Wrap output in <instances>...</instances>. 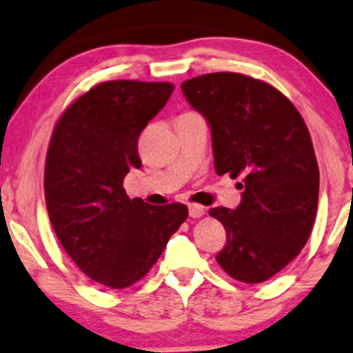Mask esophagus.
Instances as JSON below:
<instances>
[{
  "label": "esophagus",
  "instance_id": "obj_1",
  "mask_svg": "<svg viewBox=\"0 0 353 353\" xmlns=\"http://www.w3.org/2000/svg\"><path fill=\"white\" fill-rule=\"evenodd\" d=\"M188 211H190V216L193 217V219H198V217H203L204 214H206V208L201 206V204H190Z\"/></svg>",
  "mask_w": 353,
  "mask_h": 353
}]
</instances>
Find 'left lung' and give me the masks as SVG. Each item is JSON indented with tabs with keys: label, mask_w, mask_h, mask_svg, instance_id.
Returning <instances> with one entry per match:
<instances>
[{
	"label": "left lung",
	"mask_w": 353,
	"mask_h": 353,
	"mask_svg": "<svg viewBox=\"0 0 353 353\" xmlns=\"http://www.w3.org/2000/svg\"><path fill=\"white\" fill-rule=\"evenodd\" d=\"M181 91L210 124L217 175L243 178L236 210H210L228 234L217 263L239 281H267L301 252L314 224L319 168L310 130L285 94L241 73L191 78Z\"/></svg>",
	"instance_id": "obj_1"
}]
</instances>
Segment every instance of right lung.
Wrapping results in <instances>:
<instances>
[{"label":"right lung","mask_w":353,"mask_h":353,"mask_svg":"<svg viewBox=\"0 0 353 353\" xmlns=\"http://www.w3.org/2000/svg\"><path fill=\"white\" fill-rule=\"evenodd\" d=\"M172 83L114 80L86 91L52 134L43 191L52 228L77 267L123 290L141 280L188 217L185 204L130 199L124 176L141 168L137 141L167 104Z\"/></svg>","instance_id":"right-lung-1"}]
</instances>
